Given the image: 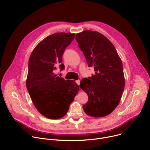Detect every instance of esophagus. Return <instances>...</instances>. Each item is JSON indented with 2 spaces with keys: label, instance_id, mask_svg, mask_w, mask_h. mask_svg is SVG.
<instances>
[{
  "label": "esophagus",
  "instance_id": "1",
  "mask_svg": "<svg viewBox=\"0 0 150 150\" xmlns=\"http://www.w3.org/2000/svg\"><path fill=\"white\" fill-rule=\"evenodd\" d=\"M76 83H77L79 86L80 85V80H76Z\"/></svg>",
  "mask_w": 150,
  "mask_h": 150
}]
</instances>
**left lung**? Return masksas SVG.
Returning a JSON list of instances; mask_svg holds the SVG:
<instances>
[{"label":"left lung","instance_id":"left-lung-1","mask_svg":"<svg viewBox=\"0 0 150 150\" xmlns=\"http://www.w3.org/2000/svg\"><path fill=\"white\" fill-rule=\"evenodd\" d=\"M76 40L88 66L95 71L80 81V87L88 95L83 109L92 117L108 115L119 104L124 90L121 59L112 42L99 33L84 31L76 34Z\"/></svg>","mask_w":150,"mask_h":150}]
</instances>
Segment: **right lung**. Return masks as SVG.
<instances>
[{
	"label": "right lung",
	"mask_w": 150,
	"mask_h": 150,
	"mask_svg": "<svg viewBox=\"0 0 150 150\" xmlns=\"http://www.w3.org/2000/svg\"><path fill=\"white\" fill-rule=\"evenodd\" d=\"M75 34L55 33L41 41L28 62L26 87L34 106L43 116L56 119L63 117L79 90L73 80L54 74L64 69L62 57Z\"/></svg>",
	"instance_id": "1"
}]
</instances>
